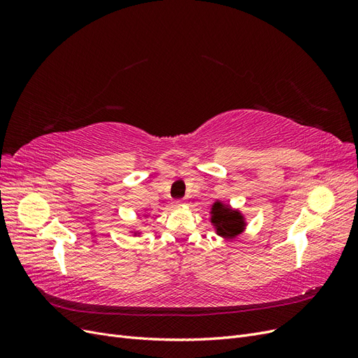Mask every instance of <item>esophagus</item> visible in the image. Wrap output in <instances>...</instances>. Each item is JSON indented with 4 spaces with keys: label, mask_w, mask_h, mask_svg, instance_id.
<instances>
[{
    "label": "esophagus",
    "mask_w": 358,
    "mask_h": 358,
    "mask_svg": "<svg viewBox=\"0 0 358 358\" xmlns=\"http://www.w3.org/2000/svg\"><path fill=\"white\" fill-rule=\"evenodd\" d=\"M183 204H185V200H183V199H178V200L173 201V206H176V208H180V206H183Z\"/></svg>",
    "instance_id": "1"
}]
</instances>
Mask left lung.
<instances>
[{
    "label": "left lung",
    "instance_id": "1",
    "mask_svg": "<svg viewBox=\"0 0 358 358\" xmlns=\"http://www.w3.org/2000/svg\"><path fill=\"white\" fill-rule=\"evenodd\" d=\"M213 224L218 225V233L227 237H234L242 230V220L239 213H229V209L224 208L222 204L216 203L213 206Z\"/></svg>",
    "mask_w": 358,
    "mask_h": 358
}]
</instances>
